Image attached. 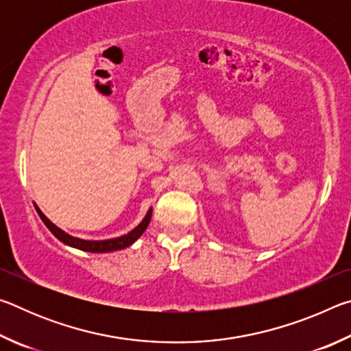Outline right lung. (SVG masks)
I'll return each mask as SVG.
<instances>
[{
	"instance_id": "right-lung-1",
	"label": "right lung",
	"mask_w": 351,
	"mask_h": 351,
	"mask_svg": "<svg viewBox=\"0 0 351 351\" xmlns=\"http://www.w3.org/2000/svg\"><path fill=\"white\" fill-rule=\"evenodd\" d=\"M35 206V210L41 218V221L46 224V228L51 230L54 237H57L58 240L62 243H64L66 246L71 247H75V249H80V251H85V252H94V254H105V252H112V251H121V249H125L128 246H132L133 243L139 239V237L145 232L148 223H150L152 219V207L148 209L147 215L144 217V219L136 226L133 230H130L128 234L122 235V237H116V239H110V240H83L79 239V237H73L69 235L68 232H64L60 228H57V226L51 221L49 218H47L43 212L40 210V207L34 203Z\"/></svg>"
}]
</instances>
